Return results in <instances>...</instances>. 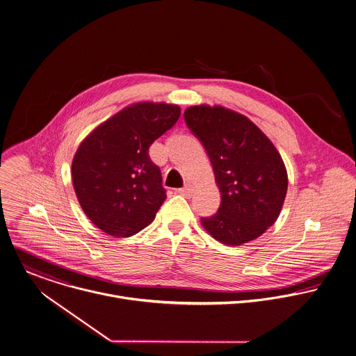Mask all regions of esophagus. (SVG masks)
I'll list each match as a JSON object with an SVG mask.
<instances>
[{
	"mask_svg": "<svg viewBox=\"0 0 356 356\" xmlns=\"http://www.w3.org/2000/svg\"><path fill=\"white\" fill-rule=\"evenodd\" d=\"M192 192H193V188H192L191 185H186V186L178 189V193L182 195V196H185V197H191V196H192Z\"/></svg>",
	"mask_w": 356,
	"mask_h": 356,
	"instance_id": "esophagus-1",
	"label": "esophagus"
}]
</instances>
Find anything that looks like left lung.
<instances>
[{
    "label": "left lung",
    "instance_id": "left-lung-1",
    "mask_svg": "<svg viewBox=\"0 0 356 356\" xmlns=\"http://www.w3.org/2000/svg\"><path fill=\"white\" fill-rule=\"evenodd\" d=\"M185 122L203 143L221 193L218 213L202 218L216 240L240 245L272 227L287 193V171L270 139L224 106H191Z\"/></svg>",
    "mask_w": 356,
    "mask_h": 356
}]
</instances>
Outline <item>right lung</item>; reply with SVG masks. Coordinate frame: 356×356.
Listing matches in <instances>:
<instances>
[{"label":"right lung","instance_id":"obj_1","mask_svg":"<svg viewBox=\"0 0 356 356\" xmlns=\"http://www.w3.org/2000/svg\"><path fill=\"white\" fill-rule=\"evenodd\" d=\"M179 115L178 105L134 104L80 143L72 163L74 192L86 216L105 234L129 237L153 222L167 196L149 147Z\"/></svg>","mask_w":356,"mask_h":356}]
</instances>
